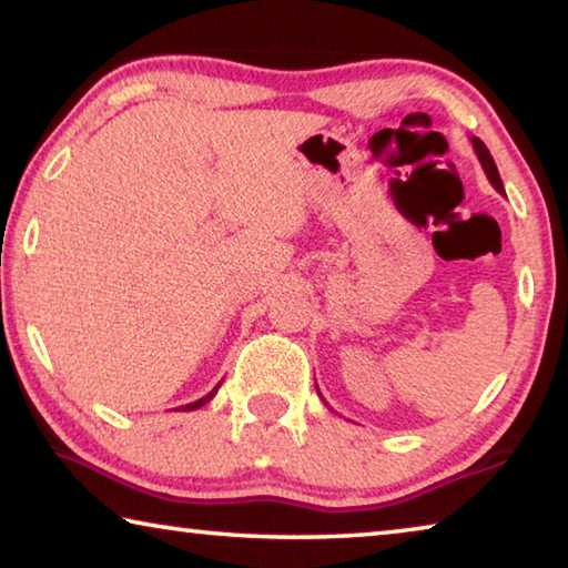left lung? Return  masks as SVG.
<instances>
[{
	"instance_id": "left-lung-1",
	"label": "left lung",
	"mask_w": 568,
	"mask_h": 568,
	"mask_svg": "<svg viewBox=\"0 0 568 568\" xmlns=\"http://www.w3.org/2000/svg\"><path fill=\"white\" fill-rule=\"evenodd\" d=\"M470 145H474V150H476V158H478V162H480V168H484L488 182H491V185H494L498 192H501V195H506V192H504V182H501V175H498L491 152H488V148H486L484 142H480L478 138H470Z\"/></svg>"
}]
</instances>
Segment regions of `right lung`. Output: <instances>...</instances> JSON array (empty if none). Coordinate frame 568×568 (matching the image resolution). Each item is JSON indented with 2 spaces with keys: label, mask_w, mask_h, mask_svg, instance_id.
<instances>
[{
  "label": "right lung",
  "mask_w": 568,
  "mask_h": 568,
  "mask_svg": "<svg viewBox=\"0 0 568 568\" xmlns=\"http://www.w3.org/2000/svg\"><path fill=\"white\" fill-rule=\"evenodd\" d=\"M217 388H220V383L217 386L207 393V396H203V398H197V400H192V403H187V406H180V408H175V410H197V408H203L207 400H213L215 398V393H217Z\"/></svg>",
  "instance_id": "right-lung-1"
}]
</instances>
